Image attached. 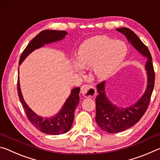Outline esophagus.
<instances>
[{
	"label": "esophagus",
	"instance_id": "obj_1",
	"mask_svg": "<svg viewBox=\"0 0 160 160\" xmlns=\"http://www.w3.org/2000/svg\"><path fill=\"white\" fill-rule=\"evenodd\" d=\"M81 93L85 97L92 98L96 94V90L94 87L88 85H84L81 87Z\"/></svg>",
	"mask_w": 160,
	"mask_h": 160
}]
</instances>
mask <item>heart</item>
I'll list each match as a JSON object with an SVG mask.
<instances>
[{"label": "heart", "instance_id": "1", "mask_svg": "<svg viewBox=\"0 0 160 160\" xmlns=\"http://www.w3.org/2000/svg\"><path fill=\"white\" fill-rule=\"evenodd\" d=\"M127 53L123 42L114 41L107 36H97L86 40L78 49V61L72 62L75 72L82 74L85 68L92 67L97 79L110 77L119 66Z\"/></svg>", "mask_w": 160, "mask_h": 160}]
</instances>
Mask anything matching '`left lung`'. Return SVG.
<instances>
[{
  "instance_id": "obj_1",
  "label": "left lung",
  "mask_w": 160,
  "mask_h": 160,
  "mask_svg": "<svg viewBox=\"0 0 160 160\" xmlns=\"http://www.w3.org/2000/svg\"><path fill=\"white\" fill-rule=\"evenodd\" d=\"M116 30L125 35L128 42L144 57L148 58L145 68L148 76L147 88L142 97L131 106L119 107L108 98L105 81L97 85L95 120L103 131L116 133L125 131L138 122L149 106L155 85V72L152 63V56L148 47L133 32L127 28H117Z\"/></svg>"
}]
</instances>
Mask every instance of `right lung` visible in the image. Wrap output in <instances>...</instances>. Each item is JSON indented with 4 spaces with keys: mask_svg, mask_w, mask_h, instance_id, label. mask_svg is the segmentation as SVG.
<instances>
[{
    "mask_svg": "<svg viewBox=\"0 0 160 160\" xmlns=\"http://www.w3.org/2000/svg\"><path fill=\"white\" fill-rule=\"evenodd\" d=\"M67 34L68 33L66 31L49 30V29L42 31L29 43L22 53L21 54L19 66L28 57L29 54H30L35 49L44 47L45 44L61 41L64 39ZM80 88L72 89L70 92V96L66 100V102L64 103L61 109L55 116L51 117H43L34 112L26 104L21 92L19 77L18 80V96L28 119L35 128L44 133L48 135L63 134L71 128L74 120L75 110L80 101Z\"/></svg>",
    "mask_w": 160,
    "mask_h": 160,
    "instance_id": "add662e5",
    "label": "right lung"
}]
</instances>
